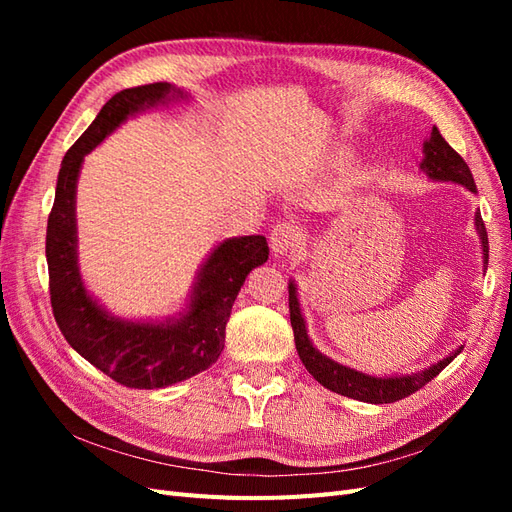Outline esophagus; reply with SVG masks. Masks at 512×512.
Instances as JSON below:
<instances>
[{
    "mask_svg": "<svg viewBox=\"0 0 512 512\" xmlns=\"http://www.w3.org/2000/svg\"><path fill=\"white\" fill-rule=\"evenodd\" d=\"M269 243H271V250L273 254L280 258V256H286L294 245L299 243V230L297 226L292 224H275L273 230H271V237H269Z\"/></svg>",
    "mask_w": 512,
    "mask_h": 512,
    "instance_id": "1",
    "label": "esophagus"
}]
</instances>
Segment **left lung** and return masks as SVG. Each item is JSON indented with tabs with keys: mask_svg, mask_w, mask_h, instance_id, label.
Returning <instances> with one entry per match:
<instances>
[{
	"mask_svg": "<svg viewBox=\"0 0 512 512\" xmlns=\"http://www.w3.org/2000/svg\"><path fill=\"white\" fill-rule=\"evenodd\" d=\"M421 170L431 181H451V183L463 185V188H468L470 192H476V183L468 164L463 162L459 153L444 141L438 128H433L429 138L423 143ZM474 226L480 237V250H483V267L487 269L489 241H487V230H485L483 218H480V213L474 215ZM288 305H290V324L294 331V346H297V352L301 356L305 369L322 386H327L329 391L344 397L359 399V401H367V404H393V401H399L416 393L418 389H423L427 382L436 378L440 371L463 350V346H459L457 350L444 356L442 361L433 363L421 371H414V374L369 376V374H363V371H356L352 367L333 361L331 356L322 354L312 344V339L307 335L305 318L299 303V292L294 280L288 282Z\"/></svg>",
	"mask_w": 512,
	"mask_h": 512,
	"instance_id": "1",
	"label": "left lung"
}]
</instances>
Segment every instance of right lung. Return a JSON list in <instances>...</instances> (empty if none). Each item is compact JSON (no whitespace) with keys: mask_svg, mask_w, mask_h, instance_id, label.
Returning a JSON list of instances; mask_svg holds the SVG:
<instances>
[{"mask_svg":"<svg viewBox=\"0 0 512 512\" xmlns=\"http://www.w3.org/2000/svg\"><path fill=\"white\" fill-rule=\"evenodd\" d=\"M183 100H190L188 91L170 83L123 89L108 100L61 160L46 226L51 305L61 333L83 359L128 389H164L218 361L232 303L245 277L269 258L262 235L232 237L215 245L196 273L188 305L164 320L113 316L85 288L76 235V183L85 156L123 121Z\"/></svg>","mask_w":512,"mask_h":512,"instance_id":"add662e5","label":"right lung"}]
</instances>
